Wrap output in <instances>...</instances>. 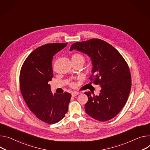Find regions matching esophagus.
<instances>
[{
	"instance_id": "34e87169",
	"label": "esophagus",
	"mask_w": 150,
	"mask_h": 150,
	"mask_svg": "<svg viewBox=\"0 0 150 150\" xmlns=\"http://www.w3.org/2000/svg\"><path fill=\"white\" fill-rule=\"evenodd\" d=\"M78 94H79V93L78 92H73V93H72V96L75 97V96H76Z\"/></svg>"
}]
</instances>
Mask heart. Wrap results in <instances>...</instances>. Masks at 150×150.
Returning a JSON list of instances; mask_svg holds the SVG:
<instances>
[{
    "label": "heart",
    "mask_w": 150,
    "mask_h": 150,
    "mask_svg": "<svg viewBox=\"0 0 150 150\" xmlns=\"http://www.w3.org/2000/svg\"><path fill=\"white\" fill-rule=\"evenodd\" d=\"M72 60H80V61H83V62H84L85 59L83 55H81V54H78V53H76V54H73V55L72 56ZM70 86L71 87H74L75 86V84L74 82H71L70 83Z\"/></svg>",
    "instance_id": "obj_1"
}]
</instances>
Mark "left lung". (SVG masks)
Returning <instances> with one entry per match:
<instances>
[{
	"mask_svg": "<svg viewBox=\"0 0 150 150\" xmlns=\"http://www.w3.org/2000/svg\"><path fill=\"white\" fill-rule=\"evenodd\" d=\"M73 50L91 59L93 68L89 79L91 83L100 86L99 95L85 92L88 96L86 113L100 121L112 119L125 105L131 89V75L126 62L114 47L99 39L75 42L70 48L71 51Z\"/></svg>",
	"mask_w": 150,
	"mask_h": 150,
	"instance_id": "obj_1",
	"label": "left lung"
}]
</instances>
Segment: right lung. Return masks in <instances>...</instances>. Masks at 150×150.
<instances>
[{"mask_svg": "<svg viewBox=\"0 0 150 150\" xmlns=\"http://www.w3.org/2000/svg\"><path fill=\"white\" fill-rule=\"evenodd\" d=\"M67 43H53L35 49L24 61L20 72V90L27 105L36 117L48 124L63 119L71 94H53L48 84L53 77L52 60Z\"/></svg>", "mask_w": 150, "mask_h": 150, "instance_id": "add662e5", "label": "right lung"}]
</instances>
